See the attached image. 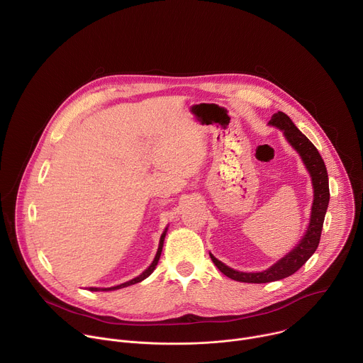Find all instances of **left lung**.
<instances>
[{
	"mask_svg": "<svg viewBox=\"0 0 363 363\" xmlns=\"http://www.w3.org/2000/svg\"><path fill=\"white\" fill-rule=\"evenodd\" d=\"M269 123L283 130L286 139L297 150L310 177H312V184H313L312 216H310L308 227L306 230V234L300 240V242L287 255H284L281 260H279L276 264H273L270 269L264 272H260V273L237 272L234 269H230L220 260H217V258L210 252L213 263L218 267V270L223 274H225L227 277L235 281H242V283H270V281L281 280L294 274L308 260V258L313 255V252L319 245L323 221H325L329 198H330L328 171L316 146L296 128L291 119L283 112L274 113Z\"/></svg>",
	"mask_w": 363,
	"mask_h": 363,
	"instance_id": "8db88e82",
	"label": "left lung"
}]
</instances>
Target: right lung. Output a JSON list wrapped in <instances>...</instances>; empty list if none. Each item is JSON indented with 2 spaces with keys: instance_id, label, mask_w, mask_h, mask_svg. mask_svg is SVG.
Here are the masks:
<instances>
[{
  "instance_id": "1",
  "label": "right lung",
  "mask_w": 363,
  "mask_h": 363,
  "mask_svg": "<svg viewBox=\"0 0 363 363\" xmlns=\"http://www.w3.org/2000/svg\"><path fill=\"white\" fill-rule=\"evenodd\" d=\"M167 230L168 228H165V231H164V234L161 235V240H160V247H158V251H157V255H155V258H153V262H152V264L140 274V276H138V277H135V279H132V280H129V281H126V283H122V284H119V286H115V287H109V289H97V287H90V291H100V290H103V291H109V290H118V289H123V287H128V286H132V284H136V283H139V281H142V280H145L147 276H150L152 274V272L155 270V267H157V264H158V262H160V257H161V252H162V247H164V240H165V235H167Z\"/></svg>"
}]
</instances>
